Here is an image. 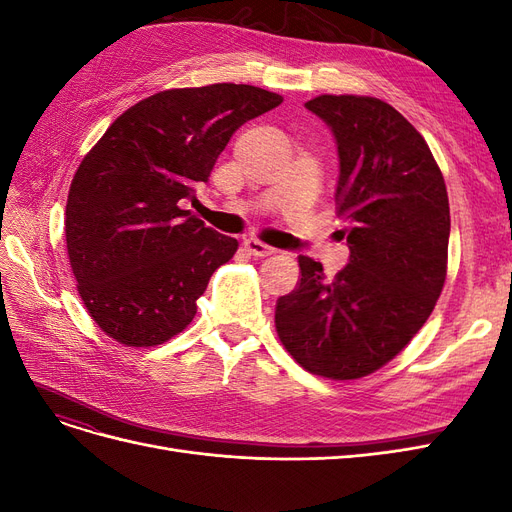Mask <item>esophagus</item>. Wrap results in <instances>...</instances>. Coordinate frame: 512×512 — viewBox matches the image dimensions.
<instances>
[{"mask_svg":"<svg viewBox=\"0 0 512 512\" xmlns=\"http://www.w3.org/2000/svg\"><path fill=\"white\" fill-rule=\"evenodd\" d=\"M243 247H245L247 254H252V256H256V258H265V256L275 254L273 247H269V245H265V243H260L258 239H245V241H243Z\"/></svg>","mask_w":512,"mask_h":512,"instance_id":"obj_1","label":"esophagus"}]
</instances>
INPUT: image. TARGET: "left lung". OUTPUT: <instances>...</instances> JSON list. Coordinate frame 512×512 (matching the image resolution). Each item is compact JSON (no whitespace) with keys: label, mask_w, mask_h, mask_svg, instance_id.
<instances>
[{"label":"left lung","mask_w":512,"mask_h":512,"mask_svg":"<svg viewBox=\"0 0 512 512\" xmlns=\"http://www.w3.org/2000/svg\"><path fill=\"white\" fill-rule=\"evenodd\" d=\"M331 128L339 156L337 215L350 262L327 280L299 256L301 282L277 299L275 329L307 371L356 380L408 346L446 280L451 211L425 138L391 104L369 96L305 102Z\"/></svg>","instance_id":"left-lung-1"}]
</instances>
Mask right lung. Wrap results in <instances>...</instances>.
Masks as SVG:
<instances>
[{
	"label": "right lung",
	"mask_w": 512,
	"mask_h": 512,
	"mask_svg": "<svg viewBox=\"0 0 512 512\" xmlns=\"http://www.w3.org/2000/svg\"><path fill=\"white\" fill-rule=\"evenodd\" d=\"M282 104L235 83L168 89L126 113L70 183L66 245L81 299L119 344L149 348L181 333L237 239L207 228L181 200L207 183L245 121Z\"/></svg>",
	"instance_id": "obj_1"
}]
</instances>
